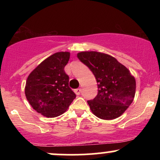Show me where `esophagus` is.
I'll return each mask as SVG.
<instances>
[{
  "label": "esophagus",
  "mask_w": 160,
  "mask_h": 160,
  "mask_svg": "<svg viewBox=\"0 0 160 160\" xmlns=\"http://www.w3.org/2000/svg\"><path fill=\"white\" fill-rule=\"evenodd\" d=\"M75 93H76L78 95H80V93H81V89H77L74 90Z\"/></svg>",
  "instance_id": "obj_1"
}]
</instances>
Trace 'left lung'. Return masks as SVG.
<instances>
[{
	"instance_id": "obj_1",
	"label": "left lung",
	"mask_w": 160,
	"mask_h": 160,
	"mask_svg": "<svg viewBox=\"0 0 160 160\" xmlns=\"http://www.w3.org/2000/svg\"><path fill=\"white\" fill-rule=\"evenodd\" d=\"M78 58L90 69L98 83V94L87 101L98 118H117L133 102L136 82L128 68L110 55L95 51L80 52Z\"/></svg>"
}]
</instances>
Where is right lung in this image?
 I'll return each mask as SVG.
<instances>
[{"label":"right lung","mask_w":160,"mask_h":160,"mask_svg":"<svg viewBox=\"0 0 160 160\" xmlns=\"http://www.w3.org/2000/svg\"><path fill=\"white\" fill-rule=\"evenodd\" d=\"M69 58L68 52L54 53L28 77L25 88L27 100L38 113L47 117L62 114L76 98L64 70Z\"/></svg>","instance_id":"right-lung-1"}]
</instances>
